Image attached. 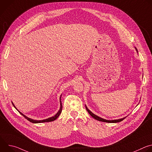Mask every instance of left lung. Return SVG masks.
Masks as SVG:
<instances>
[{
    "instance_id": "1",
    "label": "left lung",
    "mask_w": 152,
    "mask_h": 152,
    "mask_svg": "<svg viewBox=\"0 0 152 152\" xmlns=\"http://www.w3.org/2000/svg\"><path fill=\"white\" fill-rule=\"evenodd\" d=\"M135 49H136L137 52H138V50H137V49H136V48H135ZM85 107H86V111H87L88 112V113L90 114V115L91 117H93L94 119H96V120H99V121H102V122H106V123H118V122L121 121L122 120H123L126 117H124V118H120V119H118V120H106V119L102 118H101V117H99V116L95 115L94 114H93L91 111H90L89 110V109H88V108L87 107V106H86V105H85Z\"/></svg>"
}]
</instances>
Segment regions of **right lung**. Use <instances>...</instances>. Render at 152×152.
<instances>
[{
	"label": "right lung",
	"instance_id": "obj_1",
	"mask_svg": "<svg viewBox=\"0 0 152 152\" xmlns=\"http://www.w3.org/2000/svg\"><path fill=\"white\" fill-rule=\"evenodd\" d=\"M61 96H62V94L61 95V96H60V98H59V102H60V108H59V110L58 111V112L54 115V116H53V117H49V118H46V119H45V120H34V119H32V118H29L28 117H27V116H26L25 115H24L23 114H22L21 113V112H20L17 108H16V107L15 106V105L14 104V103L12 102V104H13V106H14V107L15 108V109L19 112V113L21 114V115H22L25 118H26L28 121H31V123H45V122H50V121H54V120H55L58 117H59V115L61 114V112H62V102H61Z\"/></svg>",
	"mask_w": 152,
	"mask_h": 152
}]
</instances>
